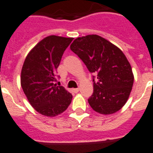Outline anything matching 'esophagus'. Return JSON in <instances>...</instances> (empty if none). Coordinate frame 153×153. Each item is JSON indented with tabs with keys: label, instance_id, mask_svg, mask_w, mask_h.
<instances>
[{
	"label": "esophagus",
	"instance_id": "34e87169",
	"mask_svg": "<svg viewBox=\"0 0 153 153\" xmlns=\"http://www.w3.org/2000/svg\"><path fill=\"white\" fill-rule=\"evenodd\" d=\"M79 88H75V89H74V91L75 92V93H77V92H79Z\"/></svg>",
	"mask_w": 153,
	"mask_h": 153
}]
</instances>
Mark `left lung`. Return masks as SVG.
<instances>
[{"label":"left lung","mask_w":153,"mask_h":153,"mask_svg":"<svg viewBox=\"0 0 153 153\" xmlns=\"http://www.w3.org/2000/svg\"><path fill=\"white\" fill-rule=\"evenodd\" d=\"M91 73L97 75L88 103L95 112L109 115L127 102L134 84L131 64L119 48L100 36L78 37L70 45Z\"/></svg>","instance_id":"obj_1"}]
</instances>
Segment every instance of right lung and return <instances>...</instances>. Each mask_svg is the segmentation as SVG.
Returning <instances> with one entry per match:
<instances>
[{
	"label": "right lung",
	"instance_id": "right-lung-1",
	"mask_svg": "<svg viewBox=\"0 0 153 153\" xmlns=\"http://www.w3.org/2000/svg\"><path fill=\"white\" fill-rule=\"evenodd\" d=\"M72 37L51 35L40 40L29 52L21 72V86L30 105L46 117L61 114L71 103L72 94L57 86L56 69Z\"/></svg>",
	"mask_w": 153,
	"mask_h": 153
}]
</instances>
